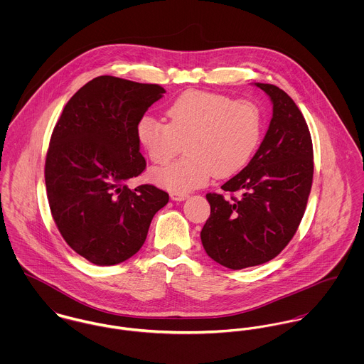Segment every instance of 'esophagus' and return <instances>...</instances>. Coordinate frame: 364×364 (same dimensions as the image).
<instances>
[{
    "label": "esophagus",
    "instance_id": "1",
    "mask_svg": "<svg viewBox=\"0 0 364 364\" xmlns=\"http://www.w3.org/2000/svg\"><path fill=\"white\" fill-rule=\"evenodd\" d=\"M171 199L175 200V202H183L188 199V195L186 193H176V192H172L171 193Z\"/></svg>",
    "mask_w": 364,
    "mask_h": 364
}]
</instances>
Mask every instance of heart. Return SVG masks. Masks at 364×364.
<instances>
[{"label": "heart", "instance_id": "heart-1", "mask_svg": "<svg viewBox=\"0 0 364 364\" xmlns=\"http://www.w3.org/2000/svg\"><path fill=\"white\" fill-rule=\"evenodd\" d=\"M166 117L168 123L143 116L136 133L156 165L169 162L185 146L188 156L153 173L158 185L176 193L203 186L213 175L227 178L244 168L259 144L263 126L254 101L196 90L175 98Z\"/></svg>", "mask_w": 364, "mask_h": 364}]
</instances>
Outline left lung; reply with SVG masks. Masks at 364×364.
<instances>
[{
  "instance_id": "left-lung-1",
  "label": "left lung",
  "mask_w": 364,
  "mask_h": 364,
  "mask_svg": "<svg viewBox=\"0 0 364 364\" xmlns=\"http://www.w3.org/2000/svg\"><path fill=\"white\" fill-rule=\"evenodd\" d=\"M257 87L273 104L269 129L250 164L221 186L231 199L206 195L210 217L200 232L208 257L234 270L269 262L286 248L311 192L314 153L303 113L279 87Z\"/></svg>"
}]
</instances>
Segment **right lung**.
<instances>
[{"label": "right lung", "instance_id": "obj_1", "mask_svg": "<svg viewBox=\"0 0 364 364\" xmlns=\"http://www.w3.org/2000/svg\"><path fill=\"white\" fill-rule=\"evenodd\" d=\"M162 94L156 84L101 75L71 97L54 126L45 164L53 220L64 241L95 264L137 254L169 200L154 185L127 186L146 169L139 120Z\"/></svg>", "mask_w": 364, "mask_h": 364}]
</instances>
